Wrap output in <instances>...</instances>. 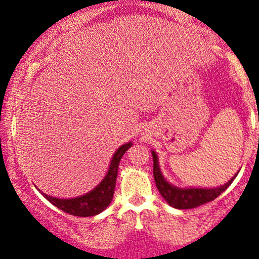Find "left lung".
I'll return each mask as SVG.
<instances>
[{
  "instance_id": "obj_1",
  "label": "left lung",
  "mask_w": 259,
  "mask_h": 259,
  "mask_svg": "<svg viewBox=\"0 0 259 259\" xmlns=\"http://www.w3.org/2000/svg\"><path fill=\"white\" fill-rule=\"evenodd\" d=\"M151 155H153L154 161L153 174L156 183V188H158L161 197L165 199V202L170 207L177 208V209H192V208H197L199 205L205 204V203L211 202L217 197H219L232 184V182L236 179L237 174H238L237 173L233 178L228 180L224 185L217 188H179L169 183L168 180L164 178L163 173L160 170V166H159L158 154L154 150H151Z\"/></svg>"
}]
</instances>
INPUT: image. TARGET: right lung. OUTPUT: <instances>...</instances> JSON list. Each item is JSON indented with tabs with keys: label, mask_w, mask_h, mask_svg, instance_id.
<instances>
[{
	"label": "right lung",
	"mask_w": 259,
	"mask_h": 259,
	"mask_svg": "<svg viewBox=\"0 0 259 259\" xmlns=\"http://www.w3.org/2000/svg\"><path fill=\"white\" fill-rule=\"evenodd\" d=\"M132 145V142L125 143V144H122L116 151H115L113 158H111L110 165H109L106 176L104 177V179L101 180L93 190H90V192L86 193V194L80 195V197L76 198H69V199L51 197V195L45 194V193L42 192H41V194H42L51 204H54L55 207L66 211V213L71 214V215L93 217L101 213V211L105 210L106 208L110 205L111 200H113L119 163L120 160H121L125 151H126Z\"/></svg>",
	"instance_id": "right-lung-1"
}]
</instances>
